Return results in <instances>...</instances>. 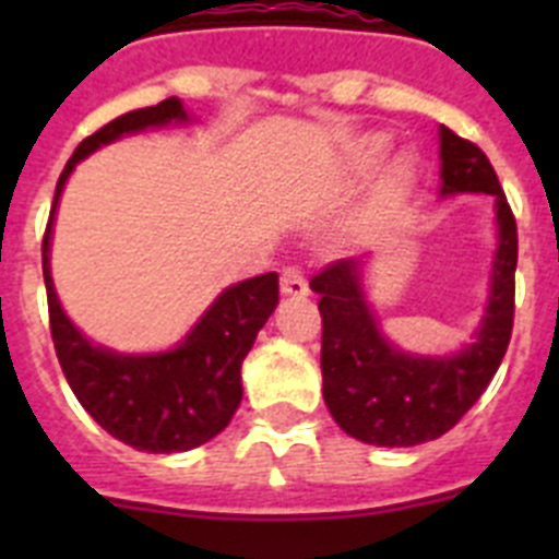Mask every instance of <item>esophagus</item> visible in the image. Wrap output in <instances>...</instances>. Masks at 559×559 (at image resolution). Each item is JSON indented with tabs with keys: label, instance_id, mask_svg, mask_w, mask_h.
<instances>
[{
	"label": "esophagus",
	"instance_id": "esophagus-1",
	"mask_svg": "<svg viewBox=\"0 0 559 559\" xmlns=\"http://www.w3.org/2000/svg\"><path fill=\"white\" fill-rule=\"evenodd\" d=\"M280 288L285 296H308V280H305V271L299 265H288L280 274Z\"/></svg>",
	"mask_w": 559,
	"mask_h": 559
}]
</instances>
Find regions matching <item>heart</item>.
Instances as JSON below:
<instances>
[{
  "label": "heart",
  "instance_id": "1",
  "mask_svg": "<svg viewBox=\"0 0 559 559\" xmlns=\"http://www.w3.org/2000/svg\"><path fill=\"white\" fill-rule=\"evenodd\" d=\"M400 173H403V167H397V176H400Z\"/></svg>",
  "mask_w": 559,
  "mask_h": 559
}]
</instances>
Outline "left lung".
<instances>
[{"label":"left lung","mask_w":559,"mask_h":559,"mask_svg":"<svg viewBox=\"0 0 559 559\" xmlns=\"http://www.w3.org/2000/svg\"><path fill=\"white\" fill-rule=\"evenodd\" d=\"M442 192L496 199L498 243L490 308L476 341L459 355L419 358L386 344L358 285L360 260H335L313 274L322 313L324 403L349 437L369 445L408 448L451 431L490 386L515 322L518 226L487 153L451 128H439Z\"/></svg>","instance_id":"8db88e82"}]
</instances>
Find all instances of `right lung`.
I'll list each match as a JSON object with an SVG mask.
<instances>
[{"mask_svg":"<svg viewBox=\"0 0 559 559\" xmlns=\"http://www.w3.org/2000/svg\"><path fill=\"white\" fill-rule=\"evenodd\" d=\"M185 117L179 97H167L156 106L122 114L97 128L95 133H88L58 179L56 201L41 240L49 333L69 386L81 400V406L97 419V426L106 428L126 445L147 453L190 451L218 437L229 426L231 414L243 397L240 367L280 299L276 274L269 271L251 276L218 296V302L206 310L185 344L170 353L140 355V358L114 355L108 349L92 347L58 305L49 276V229H52L58 195L72 167L83 156L106 142L120 140L122 133L165 126Z\"/></svg>","mask_w":559,"mask_h":559,"instance_id":"right-lung-1","label":"right lung"}]
</instances>
